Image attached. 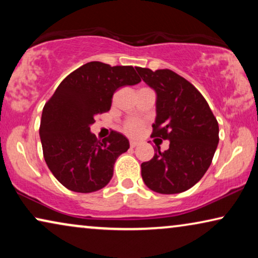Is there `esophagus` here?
I'll use <instances>...</instances> for the list:
<instances>
[{
  "instance_id": "esophagus-1",
  "label": "esophagus",
  "mask_w": 258,
  "mask_h": 258,
  "mask_svg": "<svg viewBox=\"0 0 258 258\" xmlns=\"http://www.w3.org/2000/svg\"><path fill=\"white\" fill-rule=\"evenodd\" d=\"M136 146H139V142H136V141H130V148H135Z\"/></svg>"
}]
</instances>
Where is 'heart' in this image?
<instances>
[{
    "label": "heart",
    "mask_w": 258,
    "mask_h": 258,
    "mask_svg": "<svg viewBox=\"0 0 258 258\" xmlns=\"http://www.w3.org/2000/svg\"><path fill=\"white\" fill-rule=\"evenodd\" d=\"M143 128H144V123L141 121V119H137V118H130L128 121L123 123L122 125L123 132L128 134L130 136L139 135V134L142 133Z\"/></svg>",
    "instance_id": "obj_1"
}]
</instances>
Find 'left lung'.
Returning a JSON list of instances; mask_svg holds the SVG:
<instances>
[{
    "label": "left lung",
    "mask_w": 258,
    "mask_h": 258,
    "mask_svg": "<svg viewBox=\"0 0 258 258\" xmlns=\"http://www.w3.org/2000/svg\"><path fill=\"white\" fill-rule=\"evenodd\" d=\"M156 91L153 137L169 140V149L155 150L141 164L148 188L158 194H178L196 184L210 167L218 144V123L202 94L184 77L169 69L136 67Z\"/></svg>",
    "instance_id": "left-lung-1"
}]
</instances>
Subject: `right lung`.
Here are the masks:
<instances>
[{
  "label": "right lung",
  "instance_id": "obj_1",
  "mask_svg": "<svg viewBox=\"0 0 258 258\" xmlns=\"http://www.w3.org/2000/svg\"><path fill=\"white\" fill-rule=\"evenodd\" d=\"M140 82L132 66L89 62L69 74L44 104L40 124L43 156L67 189L93 192L110 181L116 158L129 149V141L117 132L97 140L90 125L97 115L110 110L118 88Z\"/></svg>",
  "mask_w": 258,
  "mask_h": 258
}]
</instances>
